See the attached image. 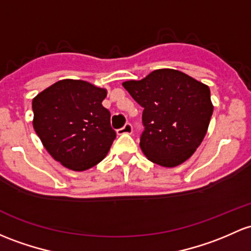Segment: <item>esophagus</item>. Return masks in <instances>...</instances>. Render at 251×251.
Instances as JSON below:
<instances>
[{
	"instance_id": "obj_1",
	"label": "esophagus",
	"mask_w": 251,
	"mask_h": 251,
	"mask_svg": "<svg viewBox=\"0 0 251 251\" xmlns=\"http://www.w3.org/2000/svg\"><path fill=\"white\" fill-rule=\"evenodd\" d=\"M132 133V125L131 124H126L124 127L119 128L118 130V134H130Z\"/></svg>"
}]
</instances>
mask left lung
<instances>
[{
	"instance_id": "1",
	"label": "left lung",
	"mask_w": 251,
	"mask_h": 251,
	"mask_svg": "<svg viewBox=\"0 0 251 251\" xmlns=\"http://www.w3.org/2000/svg\"><path fill=\"white\" fill-rule=\"evenodd\" d=\"M123 86L144 108L139 146L147 159L162 167L185 162L209 126L214 108L209 86L172 68L155 70Z\"/></svg>"
}]
</instances>
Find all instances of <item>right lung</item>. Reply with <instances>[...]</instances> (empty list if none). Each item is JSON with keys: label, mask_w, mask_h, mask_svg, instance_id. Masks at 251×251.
<instances>
[{"label": "right lung", "mask_w": 251, "mask_h": 251, "mask_svg": "<svg viewBox=\"0 0 251 251\" xmlns=\"http://www.w3.org/2000/svg\"><path fill=\"white\" fill-rule=\"evenodd\" d=\"M107 90L77 79H62L32 100L33 128L54 160L86 171L104 159L115 139Z\"/></svg>", "instance_id": "obj_1"}]
</instances>
